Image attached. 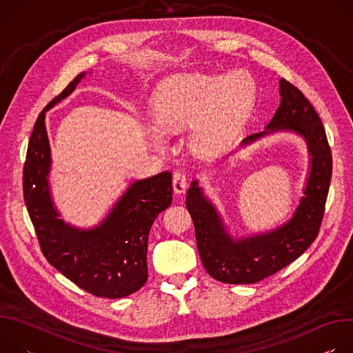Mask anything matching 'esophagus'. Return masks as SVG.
<instances>
[{
  "mask_svg": "<svg viewBox=\"0 0 353 353\" xmlns=\"http://www.w3.org/2000/svg\"><path fill=\"white\" fill-rule=\"evenodd\" d=\"M188 184V174L184 172H174L173 174V188L177 194H181L185 191Z\"/></svg>",
  "mask_w": 353,
  "mask_h": 353,
  "instance_id": "34e87169",
  "label": "esophagus"
}]
</instances>
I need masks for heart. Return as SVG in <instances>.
I'll return each mask as SVG.
<instances>
[{"label": "heart", "instance_id": "b5f03b06", "mask_svg": "<svg viewBox=\"0 0 353 353\" xmlns=\"http://www.w3.org/2000/svg\"><path fill=\"white\" fill-rule=\"evenodd\" d=\"M253 96L254 82L244 71L177 75L157 92L154 124L161 134H176L192 125V148L210 154L225 143Z\"/></svg>", "mask_w": 353, "mask_h": 353}]
</instances>
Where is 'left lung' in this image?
Returning <instances> with one entry per match:
<instances>
[{"label":"left lung","mask_w":353,"mask_h":353,"mask_svg":"<svg viewBox=\"0 0 353 353\" xmlns=\"http://www.w3.org/2000/svg\"><path fill=\"white\" fill-rule=\"evenodd\" d=\"M279 86L282 100L267 131L247 137L241 146L276 130H290L306 138L313 157L312 172L306 196L301 198L293 218L274 232L233 240L196 181L187 191L185 207L194 223L201 261L212 278L223 283H256L276 274L305 253L321 228L332 174L325 128L303 92L286 79H281Z\"/></svg>","instance_id":"obj_1"}]
</instances>
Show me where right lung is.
<instances>
[{
	"instance_id": "1",
	"label": "right lung",
	"mask_w": 353,
	"mask_h": 353,
	"mask_svg": "<svg viewBox=\"0 0 353 353\" xmlns=\"http://www.w3.org/2000/svg\"><path fill=\"white\" fill-rule=\"evenodd\" d=\"M83 75H77L34 123L23 163V199L46 260L88 293L119 299L137 292L148 279V236L157 216L172 204V173L135 181L96 229L78 230L57 218L47 185L50 148L44 112L67 97Z\"/></svg>"
}]
</instances>
